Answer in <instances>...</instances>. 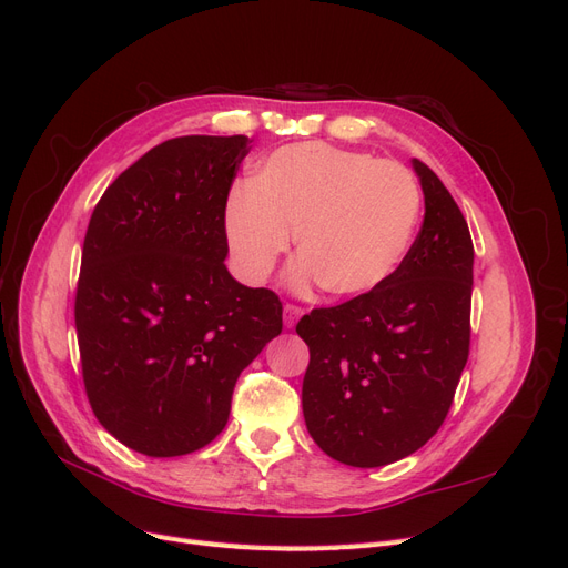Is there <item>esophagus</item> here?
Segmentation results:
<instances>
[{"label":"esophagus","instance_id":"esophagus-1","mask_svg":"<svg viewBox=\"0 0 568 568\" xmlns=\"http://www.w3.org/2000/svg\"><path fill=\"white\" fill-rule=\"evenodd\" d=\"M303 315V307L301 305H296V303H286L284 305V324L288 326H296V322H298V317Z\"/></svg>","mask_w":568,"mask_h":568}]
</instances>
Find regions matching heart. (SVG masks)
Masks as SVG:
<instances>
[{
	"mask_svg": "<svg viewBox=\"0 0 568 568\" xmlns=\"http://www.w3.org/2000/svg\"><path fill=\"white\" fill-rule=\"evenodd\" d=\"M419 205L417 180L405 165L303 142L274 151L251 186L236 189L225 234L239 274L265 282L298 230L291 286L320 284L332 296H359L403 261Z\"/></svg>",
	"mask_w": 568,
	"mask_h": 568,
	"instance_id": "b5f03b06",
	"label": "heart"
}]
</instances>
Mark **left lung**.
Returning a JSON list of instances; mask_svg holds the SVG:
<instances>
[{"mask_svg": "<svg viewBox=\"0 0 568 568\" xmlns=\"http://www.w3.org/2000/svg\"><path fill=\"white\" fill-rule=\"evenodd\" d=\"M412 163L426 211L403 263L367 294L315 307L296 324L311 351L307 432L359 469L398 462L438 432L469 357L471 234L434 170Z\"/></svg>", "mask_w": 568, "mask_h": 568, "instance_id": "left-lung-1", "label": "left lung"}]
</instances>
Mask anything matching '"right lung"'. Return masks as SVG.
<instances>
[{
  "label": "right lung",
  "instance_id": "add662e5",
  "mask_svg": "<svg viewBox=\"0 0 568 568\" xmlns=\"http://www.w3.org/2000/svg\"><path fill=\"white\" fill-rule=\"evenodd\" d=\"M244 134L175 136L120 173L82 244L75 329L94 417L128 448L180 457L230 419L239 374L282 334V301L225 267Z\"/></svg>",
  "mask_w": 568,
  "mask_h": 568
}]
</instances>
